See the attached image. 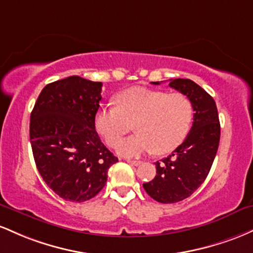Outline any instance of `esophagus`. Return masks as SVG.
Here are the masks:
<instances>
[{
    "instance_id": "34e87169",
    "label": "esophagus",
    "mask_w": 253,
    "mask_h": 253,
    "mask_svg": "<svg viewBox=\"0 0 253 253\" xmlns=\"http://www.w3.org/2000/svg\"><path fill=\"white\" fill-rule=\"evenodd\" d=\"M127 163L134 165V166H138V165H141V161L140 160H131V159H127Z\"/></svg>"
}]
</instances>
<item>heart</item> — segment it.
I'll return each instance as SVG.
<instances>
[{
	"label": "heart",
	"mask_w": 253,
	"mask_h": 253,
	"mask_svg": "<svg viewBox=\"0 0 253 253\" xmlns=\"http://www.w3.org/2000/svg\"><path fill=\"white\" fill-rule=\"evenodd\" d=\"M117 106H103L95 112L94 126L107 146L116 147L135 124L138 134L118 145L123 157H138L154 150L171 153L188 135L194 118L191 100L181 93L134 87L119 93Z\"/></svg>",
	"instance_id": "1"
}]
</instances>
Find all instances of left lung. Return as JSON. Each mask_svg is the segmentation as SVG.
<instances>
[{
	"instance_id": "left-lung-1",
	"label": "left lung",
	"mask_w": 253,
	"mask_h": 253,
	"mask_svg": "<svg viewBox=\"0 0 253 253\" xmlns=\"http://www.w3.org/2000/svg\"><path fill=\"white\" fill-rule=\"evenodd\" d=\"M169 87L188 96L195 113L191 130L183 143L161 163H155L157 175L143 184L147 194L160 203L180 202L200 188L211 171L220 142V121L214 99L189 79L171 80Z\"/></svg>"
}]
</instances>
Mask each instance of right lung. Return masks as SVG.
I'll return each mask as SVG.
<instances>
[{
	"mask_svg": "<svg viewBox=\"0 0 253 253\" xmlns=\"http://www.w3.org/2000/svg\"><path fill=\"white\" fill-rule=\"evenodd\" d=\"M101 82L80 76L46 84L31 113L30 140L42 180L70 202H84L104 188L118 158L100 141L94 116Z\"/></svg>",
	"mask_w": 253,
	"mask_h": 253,
	"instance_id": "right-lung-1",
	"label": "right lung"
}]
</instances>
